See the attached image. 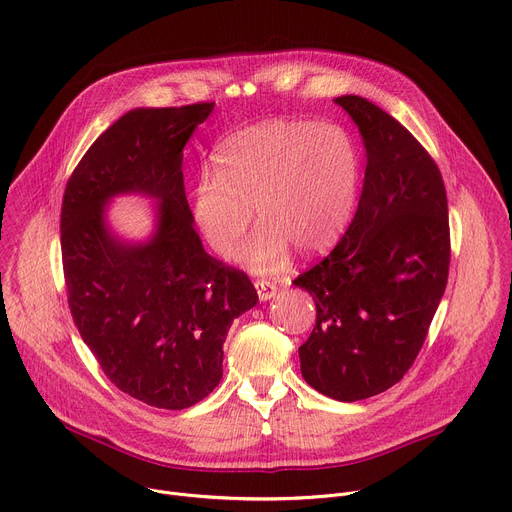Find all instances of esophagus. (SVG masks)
Here are the masks:
<instances>
[{"instance_id":"1","label":"esophagus","mask_w":512,"mask_h":512,"mask_svg":"<svg viewBox=\"0 0 512 512\" xmlns=\"http://www.w3.org/2000/svg\"><path fill=\"white\" fill-rule=\"evenodd\" d=\"M255 289H257L261 302H267V300L277 296V285L273 281H267V279H257Z\"/></svg>"}]
</instances>
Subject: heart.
Masks as SVG:
<instances>
[{
	"label": "heart",
	"instance_id": "b5f03b06",
	"mask_svg": "<svg viewBox=\"0 0 512 512\" xmlns=\"http://www.w3.org/2000/svg\"><path fill=\"white\" fill-rule=\"evenodd\" d=\"M360 182L350 135L332 123L263 121L227 137L202 172L194 216L218 255H233L251 225H261L241 259L255 271L330 249L348 227Z\"/></svg>",
	"mask_w": 512,
	"mask_h": 512
}]
</instances>
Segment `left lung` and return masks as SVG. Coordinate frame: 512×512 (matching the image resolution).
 <instances>
[{
	"label": "left lung",
	"instance_id": "1",
	"mask_svg": "<svg viewBox=\"0 0 512 512\" xmlns=\"http://www.w3.org/2000/svg\"><path fill=\"white\" fill-rule=\"evenodd\" d=\"M334 101L362 133L364 186L338 245L294 283L316 302L302 375L350 403L387 391L411 369L446 291L452 247L446 186L423 145L367 99Z\"/></svg>",
	"mask_w": 512,
	"mask_h": 512
}]
</instances>
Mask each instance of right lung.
Wrapping results in <instances>:
<instances>
[{
    "instance_id": "add662e5",
    "label": "right lung",
    "mask_w": 512,
    "mask_h": 512,
    "mask_svg": "<svg viewBox=\"0 0 512 512\" xmlns=\"http://www.w3.org/2000/svg\"><path fill=\"white\" fill-rule=\"evenodd\" d=\"M212 109L204 101L123 115L72 170L60 208L72 320L107 379L160 409L212 393L233 320L259 302L249 275L210 257L192 225L182 150ZM119 191L163 202L150 244L127 248L104 229V202Z\"/></svg>"
}]
</instances>
